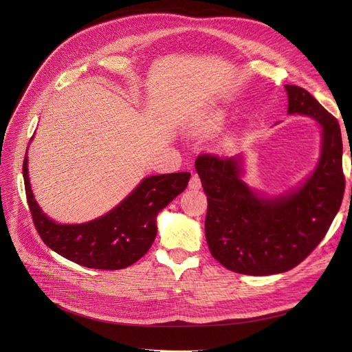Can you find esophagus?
Wrapping results in <instances>:
<instances>
[{
	"label": "esophagus",
	"mask_w": 352,
	"mask_h": 352,
	"mask_svg": "<svg viewBox=\"0 0 352 352\" xmlns=\"http://www.w3.org/2000/svg\"><path fill=\"white\" fill-rule=\"evenodd\" d=\"M201 188V179L198 175H192L189 180V189H199Z\"/></svg>",
	"instance_id": "1"
}]
</instances>
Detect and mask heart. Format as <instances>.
I'll use <instances>...</instances> for the list:
<instances>
[{"instance_id": "1", "label": "heart", "mask_w": 352, "mask_h": 352, "mask_svg": "<svg viewBox=\"0 0 352 352\" xmlns=\"http://www.w3.org/2000/svg\"><path fill=\"white\" fill-rule=\"evenodd\" d=\"M225 117H226V113L221 109H219V107L211 109L207 113L202 114L197 120L195 131L202 132V133L217 131L219 127L223 124V122H225Z\"/></svg>"}]
</instances>
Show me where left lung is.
Masks as SVG:
<instances>
[{
  "label": "left lung",
  "instance_id": "left-lung-1",
  "mask_svg": "<svg viewBox=\"0 0 352 352\" xmlns=\"http://www.w3.org/2000/svg\"><path fill=\"white\" fill-rule=\"evenodd\" d=\"M287 113L313 117L323 127L322 157L296 190L258 198L241 177L239 160L199 154L195 168L207 195L206 239L223 267L267 276L294 269L310 255L342 204V135L338 120L304 88L285 85Z\"/></svg>",
  "mask_w": 352,
  "mask_h": 352
}]
</instances>
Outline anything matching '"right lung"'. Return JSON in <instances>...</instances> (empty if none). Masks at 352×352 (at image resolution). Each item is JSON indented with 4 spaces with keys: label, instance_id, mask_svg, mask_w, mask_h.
Segmentation results:
<instances>
[{
    "label": "right lung",
    "instance_id": "add662e5",
    "mask_svg": "<svg viewBox=\"0 0 352 352\" xmlns=\"http://www.w3.org/2000/svg\"><path fill=\"white\" fill-rule=\"evenodd\" d=\"M189 177L188 172L146 177L105 216L82 225H58L38 207L29 184L28 157L23 160L26 199L41 239L65 258L98 270L129 267L144 257L157 235L158 211L184 192Z\"/></svg>",
    "mask_w": 352,
    "mask_h": 352
}]
</instances>
